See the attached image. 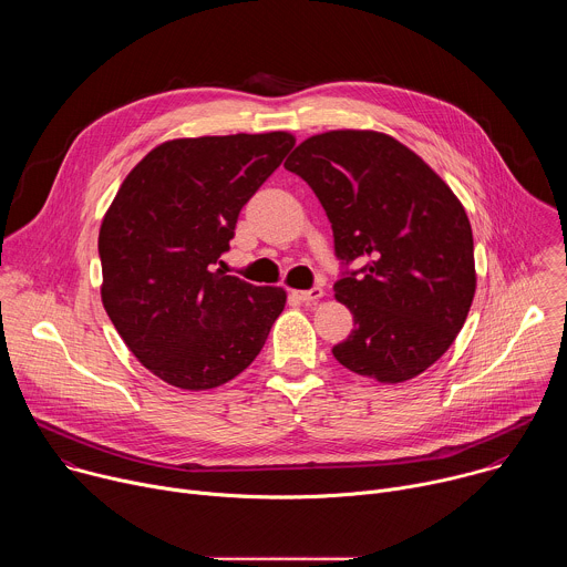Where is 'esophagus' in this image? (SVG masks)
<instances>
[{
	"mask_svg": "<svg viewBox=\"0 0 567 567\" xmlns=\"http://www.w3.org/2000/svg\"><path fill=\"white\" fill-rule=\"evenodd\" d=\"M293 298H298L300 302H307V305H313L318 298H322V287H311L307 291H291Z\"/></svg>",
	"mask_w": 567,
	"mask_h": 567,
	"instance_id": "obj_1",
	"label": "esophagus"
}]
</instances>
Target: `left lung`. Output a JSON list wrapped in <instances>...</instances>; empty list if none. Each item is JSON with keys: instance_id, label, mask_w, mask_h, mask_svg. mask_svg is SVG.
Instances as JSON below:
<instances>
[{"instance_id": "left-lung-1", "label": "left lung", "mask_w": 567, "mask_h": 567, "mask_svg": "<svg viewBox=\"0 0 567 567\" xmlns=\"http://www.w3.org/2000/svg\"><path fill=\"white\" fill-rule=\"evenodd\" d=\"M285 168L326 208L337 258L363 265L334 285L354 318L334 359L379 383L422 374L451 348L475 296L464 206L422 156L383 132L309 136Z\"/></svg>"}]
</instances>
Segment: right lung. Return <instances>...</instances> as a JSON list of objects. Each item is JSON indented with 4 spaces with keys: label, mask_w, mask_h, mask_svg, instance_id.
<instances>
[{
    "label": "right lung",
    "mask_w": 567,
    "mask_h": 567,
    "mask_svg": "<svg viewBox=\"0 0 567 567\" xmlns=\"http://www.w3.org/2000/svg\"><path fill=\"white\" fill-rule=\"evenodd\" d=\"M293 143L289 132L173 138L121 184L99 233L101 298L130 352L161 381L210 390L260 354L287 291L215 265L241 206Z\"/></svg>",
    "instance_id": "1"
}]
</instances>
